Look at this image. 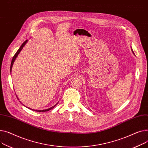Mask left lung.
Segmentation results:
<instances>
[{
  "mask_svg": "<svg viewBox=\"0 0 148 148\" xmlns=\"http://www.w3.org/2000/svg\"><path fill=\"white\" fill-rule=\"evenodd\" d=\"M131 50H132V53H133V54H134V52H133V49H132V48H131Z\"/></svg>",
  "mask_w": 148,
  "mask_h": 148,
  "instance_id": "8db88e82",
  "label": "left lung"
}]
</instances>
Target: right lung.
<instances>
[{"label": "right lung", "instance_id": "1", "mask_svg": "<svg viewBox=\"0 0 148 148\" xmlns=\"http://www.w3.org/2000/svg\"><path fill=\"white\" fill-rule=\"evenodd\" d=\"M28 42V40H26L23 44L21 45V46L20 47V48L18 49V50L16 51V53H15V54L14 55V56L13 57V58H12V62H11V67H10V71H11H11H12V66H13V64H14V62H15V59L16 58V57H18V54L20 53V52H21V51L23 49V47L25 46V45L26 44V43H27ZM18 98V97H17ZM19 100V99H18ZM58 103L56 104V105H55L54 106H52L51 108H49V109H45V110H34V109H30V108H28V107H27L28 109H31V110H34V111H36V112H47V111H48V110H51V109H53L58 104Z\"/></svg>", "mask_w": 148, "mask_h": 148}]
</instances>
